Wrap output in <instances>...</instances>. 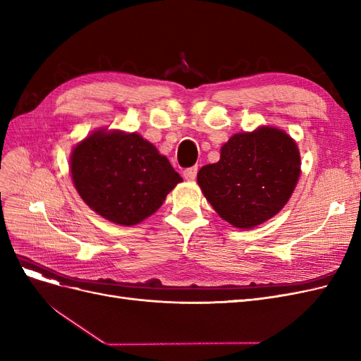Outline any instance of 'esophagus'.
Returning <instances> with one entry per match:
<instances>
[{"instance_id":"esophagus-1","label":"esophagus","mask_w":361,"mask_h":361,"mask_svg":"<svg viewBox=\"0 0 361 361\" xmlns=\"http://www.w3.org/2000/svg\"><path fill=\"white\" fill-rule=\"evenodd\" d=\"M197 171H199V167L194 166V167H190L187 170H183V178L187 180H194L195 178H197Z\"/></svg>"}]
</instances>
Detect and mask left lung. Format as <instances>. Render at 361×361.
Masks as SVG:
<instances>
[{"mask_svg": "<svg viewBox=\"0 0 361 361\" xmlns=\"http://www.w3.org/2000/svg\"><path fill=\"white\" fill-rule=\"evenodd\" d=\"M300 150L285 130L260 126L231 137L220 161L197 173L204 197L223 220L251 228L279 214L300 178Z\"/></svg>", "mask_w": 361, "mask_h": 361, "instance_id": "1", "label": "left lung"}]
</instances>
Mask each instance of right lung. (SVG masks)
I'll list each match as a JSON object with an SVG mask.
<instances>
[{"label": "right lung", "instance_id": "obj_1", "mask_svg": "<svg viewBox=\"0 0 361 361\" xmlns=\"http://www.w3.org/2000/svg\"><path fill=\"white\" fill-rule=\"evenodd\" d=\"M76 191L108 221L134 226L155 214L182 178L140 134L96 130L71 155Z\"/></svg>", "mask_w": 361, "mask_h": 361}]
</instances>
